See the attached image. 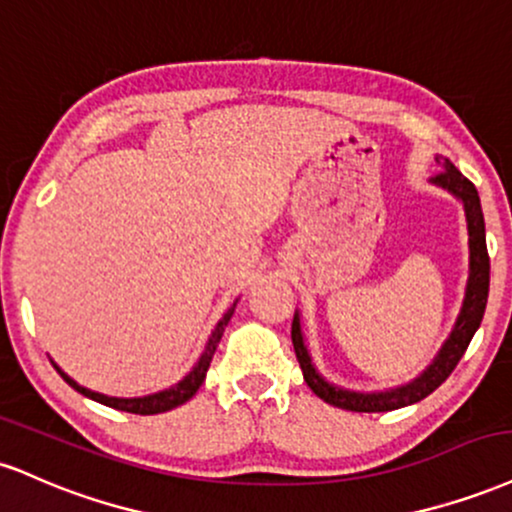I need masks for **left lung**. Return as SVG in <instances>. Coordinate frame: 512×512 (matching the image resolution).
<instances>
[{
	"label": "left lung",
	"instance_id": "1",
	"mask_svg": "<svg viewBox=\"0 0 512 512\" xmlns=\"http://www.w3.org/2000/svg\"><path fill=\"white\" fill-rule=\"evenodd\" d=\"M436 165L441 172L431 177V184L438 189L448 191L462 203L465 210V225H467V249H470V263H467V282H465V297H462L458 318H455L453 328H450L448 338L443 340L441 350L436 357L426 364V369L412 381L402 383V386L386 388V390H352L342 388L338 383H330L321 371L316 369L314 359H311L309 347H306L304 330H302V316L294 311L292 321V345L297 352L299 366L306 386L328 405L340 407V410L350 412H390L400 410V407L414 405V402L424 400L441 386L446 378L453 374V369L465 354L467 345L477 333L479 323L484 318L486 297H489V251H486V230H484V213L482 203H479V194L474 189L470 179L462 174L458 167L453 165L443 155H436Z\"/></svg>",
	"mask_w": 512,
	"mask_h": 512
}]
</instances>
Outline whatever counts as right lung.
Returning a JSON list of instances; mask_svg holds the SVG:
<instances>
[{
  "instance_id": "obj_1",
  "label": "right lung",
  "mask_w": 512,
  "mask_h": 512,
  "mask_svg": "<svg viewBox=\"0 0 512 512\" xmlns=\"http://www.w3.org/2000/svg\"><path fill=\"white\" fill-rule=\"evenodd\" d=\"M237 302L239 299H234V302L227 306V311L222 314V318L218 321V326L213 328V333H210V338L206 342V347H203L201 357L196 359V364L191 366V371L186 374L182 381H177L174 386L165 388V390H158V393H150V395H141V398H112V395H105V393H95V390H90L86 386H81V383H76L74 378L69 374H64L62 369H59L57 362H52L54 369H57V374L64 378L66 383H69L71 388L76 390V393L86 395V398L100 402V405H107V407H114V410H122V412H131V414H160V412H170L174 407L184 405L186 400H191L196 395V390L201 388V383L206 381V374H208V366L213 362V354L218 350V342L222 338V333H225L227 323H230V318L234 314V309H237Z\"/></svg>"
}]
</instances>
